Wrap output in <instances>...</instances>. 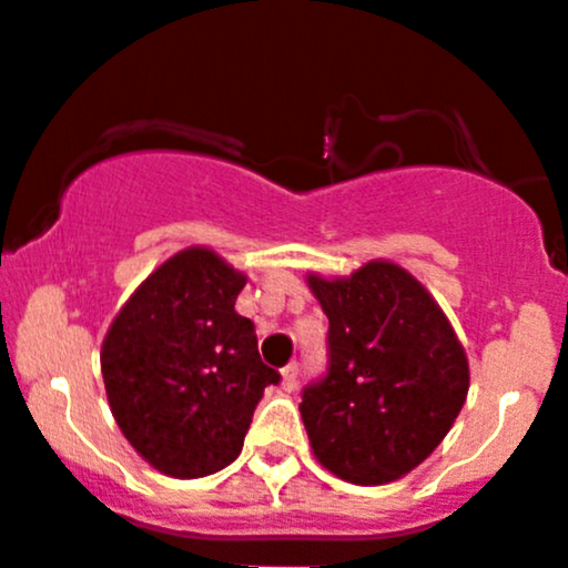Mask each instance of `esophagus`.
I'll use <instances>...</instances> for the list:
<instances>
[{"label": "esophagus", "instance_id": "1", "mask_svg": "<svg viewBox=\"0 0 568 568\" xmlns=\"http://www.w3.org/2000/svg\"><path fill=\"white\" fill-rule=\"evenodd\" d=\"M296 382H300V365L291 363L283 368V387L285 390H294Z\"/></svg>", "mask_w": 568, "mask_h": 568}]
</instances>
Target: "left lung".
I'll return each instance as SVG.
<instances>
[{
    "mask_svg": "<svg viewBox=\"0 0 568 568\" xmlns=\"http://www.w3.org/2000/svg\"><path fill=\"white\" fill-rule=\"evenodd\" d=\"M329 318V363L302 393L313 454L337 478L390 484L432 456L459 417L469 365L443 307L406 268L307 277Z\"/></svg>",
    "mask_w": 568,
    "mask_h": 568,
    "instance_id": "8db88e82",
    "label": "left lung"
}]
</instances>
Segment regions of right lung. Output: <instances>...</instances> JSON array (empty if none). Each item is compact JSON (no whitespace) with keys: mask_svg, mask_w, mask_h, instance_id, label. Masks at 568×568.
<instances>
[{"mask_svg":"<svg viewBox=\"0 0 568 568\" xmlns=\"http://www.w3.org/2000/svg\"><path fill=\"white\" fill-rule=\"evenodd\" d=\"M244 277L214 250L164 261L120 307L101 346L112 415L136 454L173 478L220 473L242 454L257 400L280 374L236 313Z\"/></svg>","mask_w":568,"mask_h":568,"instance_id":"add662e5","label":"right lung"}]
</instances>
